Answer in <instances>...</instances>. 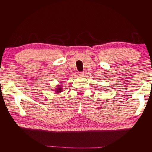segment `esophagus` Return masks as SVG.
Returning <instances> with one entry per match:
<instances>
[{
  "mask_svg": "<svg viewBox=\"0 0 152 152\" xmlns=\"http://www.w3.org/2000/svg\"><path fill=\"white\" fill-rule=\"evenodd\" d=\"M84 74V72H79V75L80 76H82Z\"/></svg>",
  "mask_w": 152,
  "mask_h": 152,
  "instance_id": "34e87169",
  "label": "esophagus"
}]
</instances>
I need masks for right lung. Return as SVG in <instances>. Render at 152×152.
<instances>
[{
  "mask_svg": "<svg viewBox=\"0 0 152 152\" xmlns=\"http://www.w3.org/2000/svg\"><path fill=\"white\" fill-rule=\"evenodd\" d=\"M61 87H60V86H58V88L56 89V91H56V93H60V92H61Z\"/></svg>",
  "mask_w": 152,
  "mask_h": 152,
  "instance_id": "obj_1",
  "label": "right lung"
}]
</instances>
